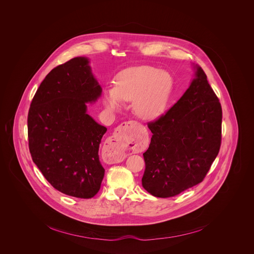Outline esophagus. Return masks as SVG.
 I'll return each instance as SVG.
<instances>
[{
    "label": "esophagus",
    "instance_id": "1",
    "mask_svg": "<svg viewBox=\"0 0 254 254\" xmlns=\"http://www.w3.org/2000/svg\"><path fill=\"white\" fill-rule=\"evenodd\" d=\"M143 129L145 128L135 121H128L120 124L108 141V145H106L108 151L114 155L115 158L121 157L130 145H137L140 133Z\"/></svg>",
    "mask_w": 254,
    "mask_h": 254
}]
</instances>
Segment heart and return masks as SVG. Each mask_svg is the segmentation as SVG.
I'll list each match as a JSON object with an SVG mask.
<instances>
[{
    "label": "heart",
    "instance_id": "1",
    "mask_svg": "<svg viewBox=\"0 0 254 254\" xmlns=\"http://www.w3.org/2000/svg\"><path fill=\"white\" fill-rule=\"evenodd\" d=\"M174 87L170 73L142 65L120 73L112 89L104 95V105L109 111H118L121 102H132L137 116L145 120L159 117L167 108Z\"/></svg>",
    "mask_w": 254,
    "mask_h": 254
}]
</instances>
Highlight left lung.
Listing matches in <instances>:
<instances>
[{"mask_svg": "<svg viewBox=\"0 0 254 254\" xmlns=\"http://www.w3.org/2000/svg\"><path fill=\"white\" fill-rule=\"evenodd\" d=\"M181 99L147 124L152 133L144 155L142 184L156 197L174 196L203 180L221 145L222 109L200 66Z\"/></svg>", "mask_w": 254, "mask_h": 254, "instance_id": "left-lung-1", "label": "left lung"}]
</instances>
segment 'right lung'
Segmentation results:
<instances>
[{
  "label": "right lung",
  "instance_id": "right-lung-1",
  "mask_svg": "<svg viewBox=\"0 0 254 254\" xmlns=\"http://www.w3.org/2000/svg\"><path fill=\"white\" fill-rule=\"evenodd\" d=\"M103 89L90 60L77 57L49 73L28 112V141L33 162L63 193L91 198L100 190L105 169L99 147L107 128L87 113Z\"/></svg>",
  "mask_w": 254,
  "mask_h": 254
}]
</instances>
